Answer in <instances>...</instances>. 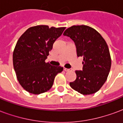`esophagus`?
Segmentation results:
<instances>
[{
	"mask_svg": "<svg viewBox=\"0 0 123 123\" xmlns=\"http://www.w3.org/2000/svg\"><path fill=\"white\" fill-rule=\"evenodd\" d=\"M63 70L65 71H69L72 70L71 69H67V68H63Z\"/></svg>",
	"mask_w": 123,
	"mask_h": 123,
	"instance_id": "34e87169",
	"label": "esophagus"
}]
</instances>
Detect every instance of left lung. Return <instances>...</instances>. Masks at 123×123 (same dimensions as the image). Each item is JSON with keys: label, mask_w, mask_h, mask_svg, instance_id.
<instances>
[{"label": "left lung", "mask_w": 123, "mask_h": 123, "mask_svg": "<svg viewBox=\"0 0 123 123\" xmlns=\"http://www.w3.org/2000/svg\"><path fill=\"white\" fill-rule=\"evenodd\" d=\"M63 35L75 43L78 57H83L82 71H75L77 78L70 86L81 94H94L107 80L111 60L106 42L94 29L86 25H73Z\"/></svg>", "instance_id": "obj_1"}]
</instances>
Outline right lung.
Masks as SVG:
<instances>
[{
  "mask_svg": "<svg viewBox=\"0 0 123 123\" xmlns=\"http://www.w3.org/2000/svg\"><path fill=\"white\" fill-rule=\"evenodd\" d=\"M65 29L37 25L29 28L18 39L13 53V65L17 79L26 91L33 94L48 91L56 75L63 71L61 66H52L45 60Z\"/></svg>",
  "mask_w": 123,
  "mask_h": 123,
  "instance_id": "obj_1",
  "label": "right lung"
}]
</instances>
